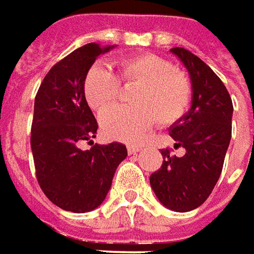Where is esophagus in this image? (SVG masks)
<instances>
[{
    "instance_id": "esophagus-1",
    "label": "esophagus",
    "mask_w": 254,
    "mask_h": 254,
    "mask_svg": "<svg viewBox=\"0 0 254 254\" xmlns=\"http://www.w3.org/2000/svg\"><path fill=\"white\" fill-rule=\"evenodd\" d=\"M127 149L129 155H136L139 150H140V146H138V145H127Z\"/></svg>"
}]
</instances>
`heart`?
<instances>
[{"mask_svg":"<svg viewBox=\"0 0 254 254\" xmlns=\"http://www.w3.org/2000/svg\"><path fill=\"white\" fill-rule=\"evenodd\" d=\"M118 82L135 83L129 94L132 106L109 107L116 99ZM82 91L91 109L98 114L107 109L101 115L104 135L122 142L138 140L153 125L155 118L163 125L178 121L190 102L186 75L152 54L121 60L116 62L115 73L94 65L85 75Z\"/></svg>","mask_w":254,"mask_h":254,"instance_id":"obj_1","label":"heart"}]
</instances>
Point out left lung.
I'll return each instance as SVG.
<instances>
[{
  "mask_svg": "<svg viewBox=\"0 0 254 254\" xmlns=\"http://www.w3.org/2000/svg\"><path fill=\"white\" fill-rule=\"evenodd\" d=\"M171 52L182 62L190 76V109L169 127L178 158L162 149L163 163L150 175V188L165 207L189 212L199 207L212 193L222 173L232 138L233 104L220 78L199 57L185 48Z\"/></svg>",
  "mask_w": 254,
  "mask_h": 254,
  "instance_id": "8db88e82",
  "label": "left lung"
}]
</instances>
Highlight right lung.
<instances>
[{"label": "right lung", "instance_id": "add662e5", "mask_svg": "<svg viewBox=\"0 0 254 254\" xmlns=\"http://www.w3.org/2000/svg\"><path fill=\"white\" fill-rule=\"evenodd\" d=\"M115 48L96 42L72 51L55 64L39 86L31 127V149L42 192L54 204L73 213L96 209L105 200L125 145H98V124L83 96L86 72L95 60ZM88 140L93 146L79 148Z\"/></svg>", "mask_w": 254, "mask_h": 254}]
</instances>
